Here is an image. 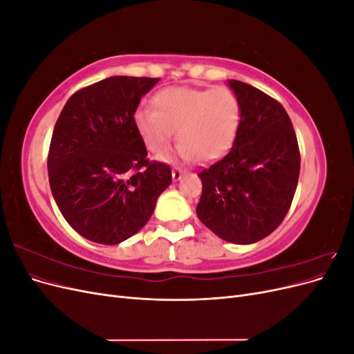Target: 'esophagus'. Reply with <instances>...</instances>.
<instances>
[{"instance_id": "obj_1", "label": "esophagus", "mask_w": 354, "mask_h": 354, "mask_svg": "<svg viewBox=\"0 0 354 354\" xmlns=\"http://www.w3.org/2000/svg\"><path fill=\"white\" fill-rule=\"evenodd\" d=\"M183 174H185L183 169L173 168V180H174V181H178L181 177H183Z\"/></svg>"}]
</instances>
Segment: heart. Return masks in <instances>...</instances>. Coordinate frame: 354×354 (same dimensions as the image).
<instances>
[{"instance_id": "1", "label": "heart", "mask_w": 354, "mask_h": 354, "mask_svg": "<svg viewBox=\"0 0 354 354\" xmlns=\"http://www.w3.org/2000/svg\"><path fill=\"white\" fill-rule=\"evenodd\" d=\"M153 108H138L134 127L153 153L162 152L177 131L174 155L181 160L196 158L214 162L226 155L236 140L242 121L238 95L226 87H173L155 94ZM160 159H173L162 155Z\"/></svg>"}]
</instances>
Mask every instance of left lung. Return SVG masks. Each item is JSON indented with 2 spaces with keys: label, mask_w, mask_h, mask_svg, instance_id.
<instances>
[{
  "label": "left lung",
  "mask_w": 354,
  "mask_h": 354,
  "mask_svg": "<svg viewBox=\"0 0 354 354\" xmlns=\"http://www.w3.org/2000/svg\"><path fill=\"white\" fill-rule=\"evenodd\" d=\"M227 85L242 106L239 133L230 152L198 174L196 214L223 241L250 245L276 230L291 207L299 149L279 102L242 81Z\"/></svg>",
  "instance_id": "obj_1"
}]
</instances>
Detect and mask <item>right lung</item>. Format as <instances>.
Wrapping results in <instances>:
<instances>
[{
  "instance_id": "obj_1",
  "label": "right lung",
  "mask_w": 354,
  "mask_h": 354,
  "mask_svg": "<svg viewBox=\"0 0 354 354\" xmlns=\"http://www.w3.org/2000/svg\"><path fill=\"white\" fill-rule=\"evenodd\" d=\"M159 78L111 77L71 95L51 136L48 180L62 216L81 236L116 245L152 217L171 185L167 164L149 162L134 112Z\"/></svg>"
}]
</instances>
